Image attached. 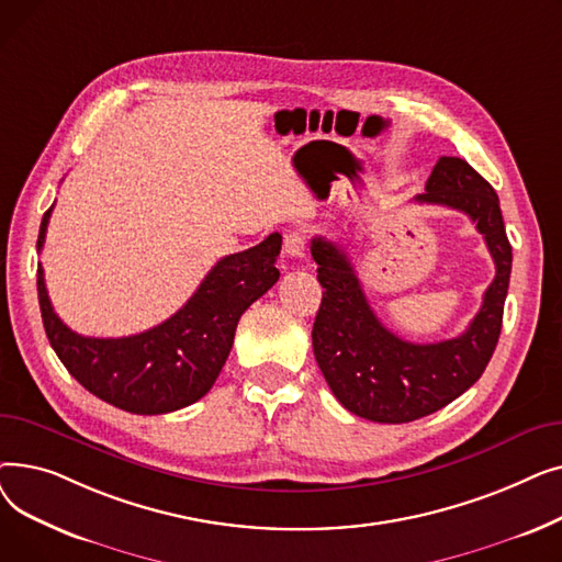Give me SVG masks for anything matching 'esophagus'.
<instances>
[{
	"instance_id": "esophagus-1",
	"label": "esophagus",
	"mask_w": 562,
	"mask_h": 562,
	"mask_svg": "<svg viewBox=\"0 0 562 562\" xmlns=\"http://www.w3.org/2000/svg\"><path fill=\"white\" fill-rule=\"evenodd\" d=\"M305 244H307V241H305V234H301V232H289V234L284 236V255H286L289 259H305V250H307Z\"/></svg>"
}]
</instances>
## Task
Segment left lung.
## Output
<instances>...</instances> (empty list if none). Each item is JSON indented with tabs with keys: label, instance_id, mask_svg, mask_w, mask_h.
<instances>
[{
	"label": "left lung",
	"instance_id": "left-lung-1",
	"mask_svg": "<svg viewBox=\"0 0 562 562\" xmlns=\"http://www.w3.org/2000/svg\"><path fill=\"white\" fill-rule=\"evenodd\" d=\"M422 204L458 210L476 223L496 276L469 328L437 344H412L382 326L348 255L316 236L312 257L323 286L312 328L318 369L337 401L369 422L407 424L441 409L483 375L496 348L513 269V248L498 195L464 159L439 157Z\"/></svg>",
	"mask_w": 562,
	"mask_h": 562
}]
</instances>
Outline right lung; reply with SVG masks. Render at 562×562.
<instances>
[{"label":"right lung","mask_w":562,"mask_h":562,"mask_svg":"<svg viewBox=\"0 0 562 562\" xmlns=\"http://www.w3.org/2000/svg\"><path fill=\"white\" fill-rule=\"evenodd\" d=\"M52 206L45 212L38 250ZM278 232L244 252L223 257L198 291L159 326L117 339L81 337L56 316L38 263V303L47 339L70 375L98 398L132 415H166L200 401L216 382L241 314L269 291L280 271Z\"/></svg>","instance_id":"obj_1"}]
</instances>
